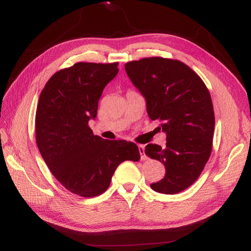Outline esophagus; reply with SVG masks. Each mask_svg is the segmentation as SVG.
I'll use <instances>...</instances> for the list:
<instances>
[{"mask_svg":"<svg viewBox=\"0 0 251 251\" xmlns=\"http://www.w3.org/2000/svg\"><path fill=\"white\" fill-rule=\"evenodd\" d=\"M139 148V153H140V156H141V159H147V155L145 153V146H139L138 147Z\"/></svg>","mask_w":251,"mask_h":251,"instance_id":"1","label":"esophagus"}]
</instances>
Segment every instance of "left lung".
<instances>
[{
  "mask_svg": "<svg viewBox=\"0 0 251 251\" xmlns=\"http://www.w3.org/2000/svg\"><path fill=\"white\" fill-rule=\"evenodd\" d=\"M127 75L146 99L147 112L166 134V145L150 143L146 154L165 166L164 178L151 189L177 194L200 177L210 156L215 114L210 94L183 62L161 57L125 65Z\"/></svg>",
  "mask_w": 251,
  "mask_h": 251,
  "instance_id": "1",
  "label": "left lung"
}]
</instances>
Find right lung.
<instances>
[{"label":"right lung","instance_id":"obj_1","mask_svg":"<svg viewBox=\"0 0 251 251\" xmlns=\"http://www.w3.org/2000/svg\"><path fill=\"white\" fill-rule=\"evenodd\" d=\"M117 65L78 62L58 71L37 103L35 135L41 155L67 190L83 197L102 194L121 163L140 159L134 142L104 140L88 127L97 116L103 88L119 73Z\"/></svg>","mask_w":251,"mask_h":251}]
</instances>
